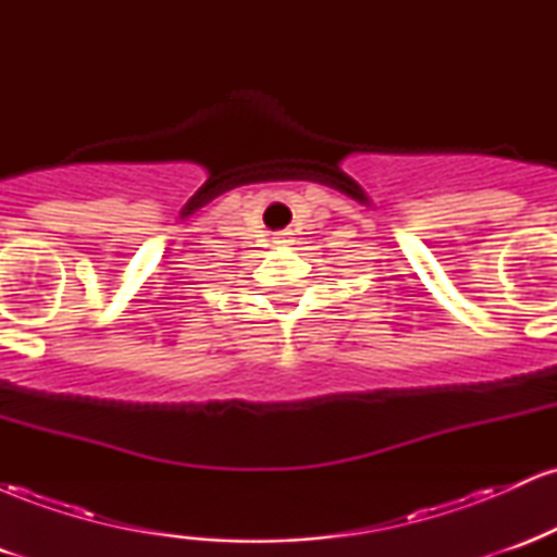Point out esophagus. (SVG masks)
Segmentation results:
<instances>
[{
    "mask_svg": "<svg viewBox=\"0 0 557 557\" xmlns=\"http://www.w3.org/2000/svg\"><path fill=\"white\" fill-rule=\"evenodd\" d=\"M274 243H290V233H277L274 235Z\"/></svg>",
    "mask_w": 557,
    "mask_h": 557,
    "instance_id": "esophagus-1",
    "label": "esophagus"
}]
</instances>
